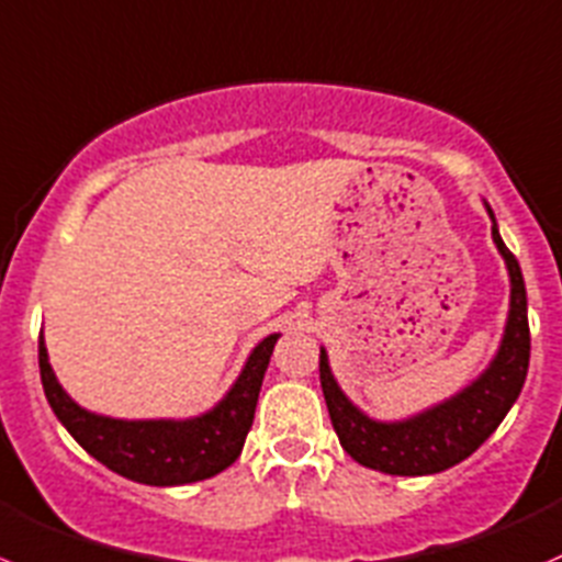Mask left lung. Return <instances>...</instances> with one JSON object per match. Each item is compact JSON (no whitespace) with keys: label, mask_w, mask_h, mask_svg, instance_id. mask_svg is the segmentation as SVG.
Returning a JSON list of instances; mask_svg holds the SVG:
<instances>
[{"label":"left lung","mask_w":562,"mask_h":562,"mask_svg":"<svg viewBox=\"0 0 562 562\" xmlns=\"http://www.w3.org/2000/svg\"><path fill=\"white\" fill-rule=\"evenodd\" d=\"M492 240L503 254L510 276V311L505 336L488 369L462 393L448 402L415 415V418L382 424L360 413L333 380L327 352H319V382L327 413L341 448L358 464L387 475H431L464 462L503 424L508 409L519 398L530 366V325H527V292L521 268L499 237L494 213Z\"/></svg>","instance_id":"obj_1"}]
</instances>
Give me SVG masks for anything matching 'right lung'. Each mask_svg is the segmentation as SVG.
I'll return each mask as SVG.
<instances>
[{
	"label": "right lung",
	"mask_w": 562,
	"mask_h": 562,
	"mask_svg": "<svg viewBox=\"0 0 562 562\" xmlns=\"http://www.w3.org/2000/svg\"><path fill=\"white\" fill-rule=\"evenodd\" d=\"M276 341L279 333L259 341L232 391L210 413L191 420H116L87 413L54 376L43 336L37 358L54 415L90 457L116 475L147 486H180L218 475L240 457Z\"/></svg>",
	"instance_id": "add662e5"
}]
</instances>
